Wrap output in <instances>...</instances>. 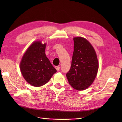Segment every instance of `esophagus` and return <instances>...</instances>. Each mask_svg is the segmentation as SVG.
<instances>
[{
	"label": "esophagus",
	"instance_id": "obj_1",
	"mask_svg": "<svg viewBox=\"0 0 122 122\" xmlns=\"http://www.w3.org/2000/svg\"><path fill=\"white\" fill-rule=\"evenodd\" d=\"M55 68L56 69V70L57 71H59V70H60V68L59 66H55Z\"/></svg>",
	"mask_w": 122,
	"mask_h": 122
}]
</instances>
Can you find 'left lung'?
<instances>
[{
  "instance_id": "left-lung-1",
  "label": "left lung",
  "mask_w": 122,
  "mask_h": 122,
  "mask_svg": "<svg viewBox=\"0 0 122 122\" xmlns=\"http://www.w3.org/2000/svg\"><path fill=\"white\" fill-rule=\"evenodd\" d=\"M71 66L66 76L70 85L77 90L90 86L97 76L98 62L95 51L85 38L76 37Z\"/></svg>"
}]
</instances>
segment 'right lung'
Listing matches in <instances>:
<instances>
[{
    "mask_svg": "<svg viewBox=\"0 0 122 122\" xmlns=\"http://www.w3.org/2000/svg\"><path fill=\"white\" fill-rule=\"evenodd\" d=\"M46 44L36 41L25 51L20 64V71L28 83L38 87L45 85L56 72L46 56Z\"/></svg>",
    "mask_w": 122,
    "mask_h": 122,
    "instance_id": "add662e5",
    "label": "right lung"
}]
</instances>
